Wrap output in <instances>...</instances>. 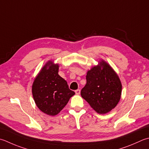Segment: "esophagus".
Instances as JSON below:
<instances>
[{"mask_svg":"<svg viewBox=\"0 0 149 149\" xmlns=\"http://www.w3.org/2000/svg\"><path fill=\"white\" fill-rule=\"evenodd\" d=\"M75 94H76L77 95H79L80 93H81V90L79 89H77V90H75Z\"/></svg>","mask_w":149,"mask_h":149,"instance_id":"obj_1","label":"esophagus"}]
</instances>
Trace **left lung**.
I'll return each mask as SVG.
<instances>
[{"instance_id":"left-lung-1","label":"left lung","mask_w":149,"mask_h":149,"mask_svg":"<svg viewBox=\"0 0 149 149\" xmlns=\"http://www.w3.org/2000/svg\"><path fill=\"white\" fill-rule=\"evenodd\" d=\"M86 84L81 95L96 112L104 114L114 109L121 99L122 84L119 77L106 61L87 72Z\"/></svg>"}]
</instances>
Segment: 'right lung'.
<instances>
[{
	"label": "right lung",
	"mask_w": 149,
	"mask_h": 149,
	"mask_svg": "<svg viewBox=\"0 0 149 149\" xmlns=\"http://www.w3.org/2000/svg\"><path fill=\"white\" fill-rule=\"evenodd\" d=\"M58 72L59 65L48 61L32 84V95L37 107L40 111L52 116L58 114L75 94Z\"/></svg>",
	"instance_id": "obj_1"
}]
</instances>
